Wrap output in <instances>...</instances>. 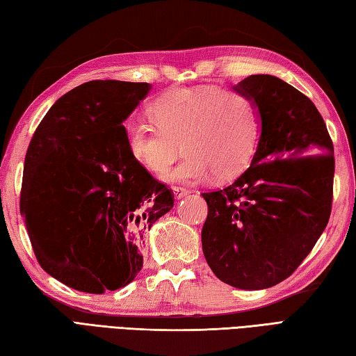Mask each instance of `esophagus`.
<instances>
[{"instance_id": "obj_1", "label": "esophagus", "mask_w": 356, "mask_h": 356, "mask_svg": "<svg viewBox=\"0 0 356 356\" xmlns=\"http://www.w3.org/2000/svg\"><path fill=\"white\" fill-rule=\"evenodd\" d=\"M172 193L176 199H182V197H185V195L190 194L191 191L186 190V188H182V186H172Z\"/></svg>"}]
</instances>
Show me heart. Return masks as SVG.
<instances>
[{"mask_svg":"<svg viewBox=\"0 0 356 356\" xmlns=\"http://www.w3.org/2000/svg\"><path fill=\"white\" fill-rule=\"evenodd\" d=\"M156 127L128 120L125 136L133 159L161 174L182 149L186 156L163 177L171 184L229 179L251 161L260 131L259 108L248 95L220 87L176 88L148 107Z\"/></svg>","mask_w":356,"mask_h":356,"instance_id":"b5f03b06","label":"heart"}]
</instances>
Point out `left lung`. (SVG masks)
Instances as JSON below:
<instances>
[{
  "label": "left lung",
  "mask_w": 356,
  "mask_h": 356,
  "mask_svg": "<svg viewBox=\"0 0 356 356\" xmlns=\"http://www.w3.org/2000/svg\"><path fill=\"white\" fill-rule=\"evenodd\" d=\"M232 88L259 108V142L236 182L202 194V249L223 283L259 291L289 277L326 228L334 145L314 102L283 79L251 74Z\"/></svg>",
  "instance_id": "8db88e82"
}]
</instances>
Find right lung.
Here are the masks:
<instances>
[{"instance_id": "obj_1", "label": "right lung", "mask_w": 356, "mask_h": 356, "mask_svg": "<svg viewBox=\"0 0 356 356\" xmlns=\"http://www.w3.org/2000/svg\"><path fill=\"white\" fill-rule=\"evenodd\" d=\"M147 82L90 81L59 97L26 154L19 209L41 268L81 292L131 283L145 232L174 205L134 161L124 122Z\"/></svg>"}]
</instances>
